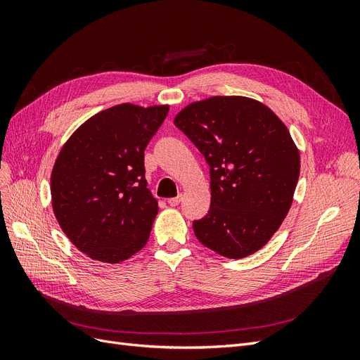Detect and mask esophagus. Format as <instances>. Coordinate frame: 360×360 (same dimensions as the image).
<instances>
[{
    "label": "esophagus",
    "mask_w": 360,
    "mask_h": 360,
    "mask_svg": "<svg viewBox=\"0 0 360 360\" xmlns=\"http://www.w3.org/2000/svg\"><path fill=\"white\" fill-rule=\"evenodd\" d=\"M180 201H181V195H179V197L169 198V200H168V204H169V205H172V207H176V205H179V204H180Z\"/></svg>",
    "instance_id": "esophagus-1"
}]
</instances>
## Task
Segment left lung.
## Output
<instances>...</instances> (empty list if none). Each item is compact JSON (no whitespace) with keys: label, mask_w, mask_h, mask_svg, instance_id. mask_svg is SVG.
I'll return each instance as SVG.
<instances>
[{"label":"left lung","mask_w":360,"mask_h":360,"mask_svg":"<svg viewBox=\"0 0 360 360\" xmlns=\"http://www.w3.org/2000/svg\"><path fill=\"white\" fill-rule=\"evenodd\" d=\"M210 167V210L193 233L226 258L263 248L290 210L299 150L278 115L249 97L214 96L174 118Z\"/></svg>","instance_id":"obj_1"}]
</instances>
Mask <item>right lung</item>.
Masks as SVG:
<instances>
[{
    "instance_id": "add662e5",
    "label": "right lung",
    "mask_w": 360,
    "mask_h": 360,
    "mask_svg": "<svg viewBox=\"0 0 360 360\" xmlns=\"http://www.w3.org/2000/svg\"><path fill=\"white\" fill-rule=\"evenodd\" d=\"M168 111L117 105L86 120L63 146L51 174L52 209L90 258L115 264L146 246L159 207L147 189L144 150Z\"/></svg>"
}]
</instances>
